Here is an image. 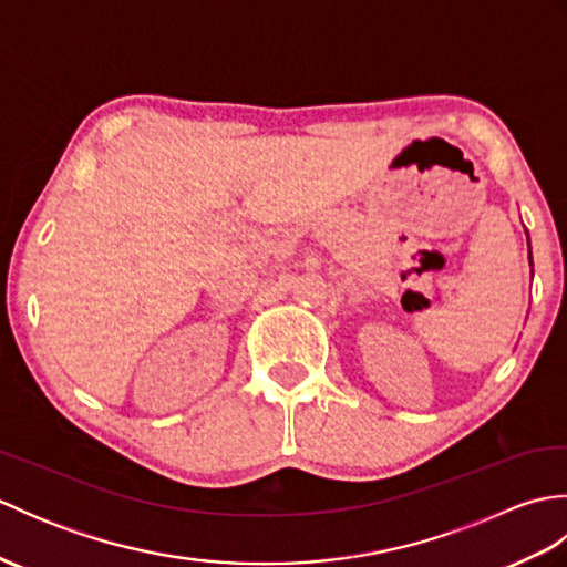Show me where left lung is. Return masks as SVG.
Listing matches in <instances>:
<instances>
[{"instance_id":"1","label":"left lung","mask_w":567,"mask_h":567,"mask_svg":"<svg viewBox=\"0 0 567 567\" xmlns=\"http://www.w3.org/2000/svg\"><path fill=\"white\" fill-rule=\"evenodd\" d=\"M528 258H532V250H528Z\"/></svg>"}]
</instances>
